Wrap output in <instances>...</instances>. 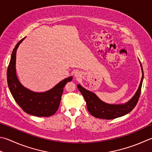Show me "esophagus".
Returning <instances> with one entry per match:
<instances>
[{"label":"esophagus","instance_id":"obj_1","mask_svg":"<svg viewBox=\"0 0 152 152\" xmlns=\"http://www.w3.org/2000/svg\"><path fill=\"white\" fill-rule=\"evenodd\" d=\"M75 77H76V78H78V77H80V73H79V72H77V73H75Z\"/></svg>","mask_w":152,"mask_h":152}]
</instances>
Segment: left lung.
<instances>
[{
  "instance_id": "1",
  "label": "left lung",
  "mask_w": 152,
  "mask_h": 152,
  "mask_svg": "<svg viewBox=\"0 0 152 152\" xmlns=\"http://www.w3.org/2000/svg\"><path fill=\"white\" fill-rule=\"evenodd\" d=\"M140 64L141 66L142 77L139 87L132 98L129 101L126 102L125 104H108V103L102 101L94 93L85 89L80 85H77V88L82 94V95L83 96L86 104H87V110L91 115L98 118L110 120L124 116L134 109L138 101L140 94H141L142 82L144 79V71H143L142 65L140 61Z\"/></svg>"
}]
</instances>
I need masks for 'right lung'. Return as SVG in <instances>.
I'll use <instances>...</instances> for the list:
<instances>
[{
	"mask_svg": "<svg viewBox=\"0 0 152 152\" xmlns=\"http://www.w3.org/2000/svg\"><path fill=\"white\" fill-rule=\"evenodd\" d=\"M24 39L18 42L11 55L7 69L8 88L17 104L25 113L38 117L52 116L58 109L65 85L71 81L73 77L64 79L51 89L43 93L34 92L24 87L18 81L16 73V50Z\"/></svg>",
	"mask_w": 152,
	"mask_h": 152,
	"instance_id": "add662e5",
	"label": "right lung"
}]
</instances>
